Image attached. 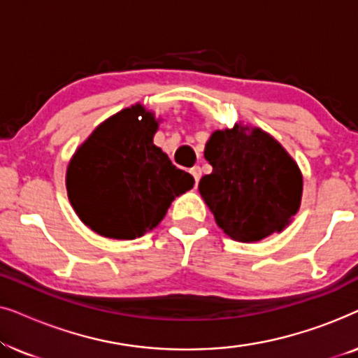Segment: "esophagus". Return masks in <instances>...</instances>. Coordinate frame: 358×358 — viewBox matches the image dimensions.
Masks as SVG:
<instances>
[{
	"label": "esophagus",
	"mask_w": 358,
	"mask_h": 358,
	"mask_svg": "<svg viewBox=\"0 0 358 358\" xmlns=\"http://www.w3.org/2000/svg\"><path fill=\"white\" fill-rule=\"evenodd\" d=\"M190 174L194 176V179H195V184H199L200 178H202V168H200V166H194V168L190 169Z\"/></svg>",
	"instance_id": "1"
}]
</instances>
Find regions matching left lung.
Listing matches in <instances>:
<instances>
[{
    "mask_svg": "<svg viewBox=\"0 0 358 358\" xmlns=\"http://www.w3.org/2000/svg\"><path fill=\"white\" fill-rule=\"evenodd\" d=\"M205 159L213 171L200 179V195L218 227L236 241H261L282 231L298 212L301 173L266 131L244 135L239 127L215 131Z\"/></svg>",
    "mask_w": 358,
    "mask_h": 358,
    "instance_id": "1",
    "label": "left lung"
}]
</instances>
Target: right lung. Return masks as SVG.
Masks as SVG:
<instances>
[{"instance_id":"1","label":"right lung","mask_w":358,"mask_h":358,"mask_svg":"<svg viewBox=\"0 0 358 358\" xmlns=\"http://www.w3.org/2000/svg\"><path fill=\"white\" fill-rule=\"evenodd\" d=\"M158 122L140 104L120 110L92 131L70 161V202L92 231L106 238L143 236L164 218L194 178L153 143Z\"/></svg>"}]
</instances>
